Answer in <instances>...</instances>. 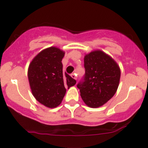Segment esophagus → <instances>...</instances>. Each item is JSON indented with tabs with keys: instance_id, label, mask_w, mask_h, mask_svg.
Masks as SVG:
<instances>
[{
	"instance_id": "obj_1",
	"label": "esophagus",
	"mask_w": 148,
	"mask_h": 148,
	"mask_svg": "<svg viewBox=\"0 0 148 148\" xmlns=\"http://www.w3.org/2000/svg\"><path fill=\"white\" fill-rule=\"evenodd\" d=\"M71 77L73 78H74L75 80H76V79H77V75H76V74H75V73H72Z\"/></svg>"
}]
</instances>
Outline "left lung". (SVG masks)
Wrapping results in <instances>:
<instances>
[{
    "label": "left lung",
    "mask_w": 148,
    "mask_h": 148,
    "mask_svg": "<svg viewBox=\"0 0 148 148\" xmlns=\"http://www.w3.org/2000/svg\"><path fill=\"white\" fill-rule=\"evenodd\" d=\"M84 60L85 74L77 87L88 107L99 108L116 93L121 75L119 66L110 56L101 50L86 55Z\"/></svg>",
    "instance_id": "left-lung-1"
}]
</instances>
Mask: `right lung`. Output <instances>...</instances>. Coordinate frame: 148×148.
Here are the masks:
<instances>
[{"label":"right lung","instance_id":"1","mask_svg":"<svg viewBox=\"0 0 148 148\" xmlns=\"http://www.w3.org/2000/svg\"><path fill=\"white\" fill-rule=\"evenodd\" d=\"M64 52L55 47L47 48L33 58L28 69L32 95L40 104L49 108L58 107L66 93V88L76 81L63 71Z\"/></svg>","mask_w":148,"mask_h":148}]
</instances>
